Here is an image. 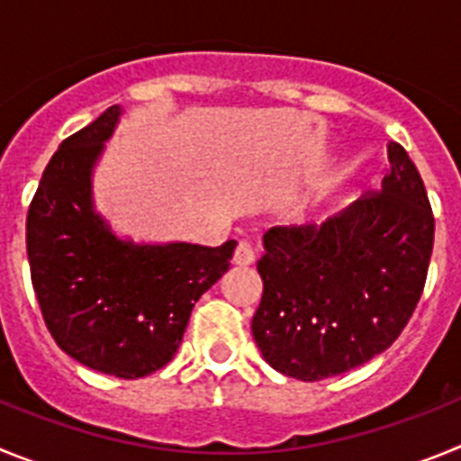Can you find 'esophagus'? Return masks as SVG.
<instances>
[{"label":"esophagus","instance_id":"1","mask_svg":"<svg viewBox=\"0 0 461 461\" xmlns=\"http://www.w3.org/2000/svg\"><path fill=\"white\" fill-rule=\"evenodd\" d=\"M254 260H256V251L251 249V247L247 242H240L238 249H235V254H233V263H235V266L247 267V266H251Z\"/></svg>","mask_w":461,"mask_h":461}]
</instances>
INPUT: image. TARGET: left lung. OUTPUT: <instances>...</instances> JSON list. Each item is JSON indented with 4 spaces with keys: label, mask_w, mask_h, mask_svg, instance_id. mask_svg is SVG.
Here are the masks:
<instances>
[{
    "label": "left lung",
    "mask_w": 461,
    "mask_h": 461,
    "mask_svg": "<svg viewBox=\"0 0 461 461\" xmlns=\"http://www.w3.org/2000/svg\"><path fill=\"white\" fill-rule=\"evenodd\" d=\"M388 175L319 226L270 228L258 260L263 297L251 332L272 369L321 381L383 353L406 328L425 288L434 214L399 142Z\"/></svg>",
    "instance_id": "left-lung-1"
}]
</instances>
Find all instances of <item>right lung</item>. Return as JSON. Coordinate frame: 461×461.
Segmentation results:
<instances>
[{"label":"right lung","instance_id":"1","mask_svg":"<svg viewBox=\"0 0 461 461\" xmlns=\"http://www.w3.org/2000/svg\"><path fill=\"white\" fill-rule=\"evenodd\" d=\"M120 115L110 105L52 154L27 212V258L57 346L94 372L142 378L173 360L235 242L138 244L113 233L94 210L92 173Z\"/></svg>","mask_w":461,"mask_h":461}]
</instances>
